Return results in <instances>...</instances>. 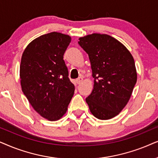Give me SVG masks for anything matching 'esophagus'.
I'll return each mask as SVG.
<instances>
[{"instance_id":"obj_1","label":"esophagus","mask_w":158,"mask_h":158,"mask_svg":"<svg viewBox=\"0 0 158 158\" xmlns=\"http://www.w3.org/2000/svg\"><path fill=\"white\" fill-rule=\"evenodd\" d=\"M82 81H83V78L80 77L77 79V83L78 84V85H79V84H81V82H82Z\"/></svg>"}]
</instances>
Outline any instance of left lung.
<instances>
[{
	"label": "left lung",
	"mask_w": 158,
	"mask_h": 158,
	"mask_svg": "<svg viewBox=\"0 0 158 158\" xmlns=\"http://www.w3.org/2000/svg\"><path fill=\"white\" fill-rule=\"evenodd\" d=\"M78 43L89 56L94 78L86 102L97 118H112L127 106L136 83L134 58L123 44L108 35L92 34Z\"/></svg>",
	"instance_id": "1"
}]
</instances>
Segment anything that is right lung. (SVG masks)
<instances>
[{
  "label": "right lung",
  "mask_w": 158,
  "mask_h": 158,
  "mask_svg": "<svg viewBox=\"0 0 158 158\" xmlns=\"http://www.w3.org/2000/svg\"><path fill=\"white\" fill-rule=\"evenodd\" d=\"M70 42L69 35L53 31L34 40L22 54V92L33 108L49 121H57L66 113L74 93L64 60Z\"/></svg>",
  "instance_id": "right-lung-1"
}]
</instances>
